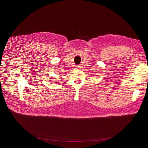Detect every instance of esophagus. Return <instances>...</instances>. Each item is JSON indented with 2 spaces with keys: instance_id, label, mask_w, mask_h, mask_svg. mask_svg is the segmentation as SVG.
Here are the masks:
<instances>
[{
  "instance_id": "esophagus-1",
  "label": "esophagus",
  "mask_w": 148,
  "mask_h": 148,
  "mask_svg": "<svg viewBox=\"0 0 148 148\" xmlns=\"http://www.w3.org/2000/svg\"><path fill=\"white\" fill-rule=\"evenodd\" d=\"M80 66H76V69H80Z\"/></svg>"
}]
</instances>
